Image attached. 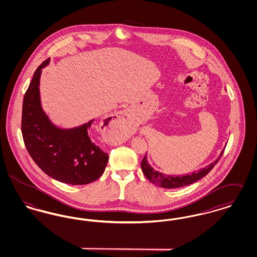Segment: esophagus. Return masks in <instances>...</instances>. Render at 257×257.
Returning a JSON list of instances; mask_svg holds the SVG:
<instances>
[{
    "label": "esophagus",
    "mask_w": 257,
    "mask_h": 257,
    "mask_svg": "<svg viewBox=\"0 0 257 257\" xmlns=\"http://www.w3.org/2000/svg\"><path fill=\"white\" fill-rule=\"evenodd\" d=\"M128 119H129V115L127 112L118 111L117 113H115L114 117H112V119L110 120V125L115 126V127H121L123 125L127 124Z\"/></svg>",
    "instance_id": "1"
}]
</instances>
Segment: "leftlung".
<instances>
[{"label": "left lung", "mask_w": 257, "mask_h": 257, "mask_svg": "<svg viewBox=\"0 0 257 257\" xmlns=\"http://www.w3.org/2000/svg\"><path fill=\"white\" fill-rule=\"evenodd\" d=\"M223 151H224V149L220 152V156L216 159V161L211 163L206 168L201 169V170H199L196 172H193L191 174H186V175H181V176L180 175H178V176L167 175V174H164V173L159 172V171H155L148 164L147 154H146V156L144 157V159L142 161V171L150 182H152L155 185H158L160 187L167 188V189L184 187V186H187V185H190V184L195 183L196 181H198L199 179H201L202 177H204L205 175H207L211 170L215 167V165L219 162V160L220 159V157L223 154Z\"/></svg>", "instance_id": "left-lung-1"}]
</instances>
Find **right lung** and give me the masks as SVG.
Wrapping results in <instances>:
<instances>
[{"instance_id": "right-lung-1", "label": "right lung", "mask_w": 257, "mask_h": 257, "mask_svg": "<svg viewBox=\"0 0 257 257\" xmlns=\"http://www.w3.org/2000/svg\"><path fill=\"white\" fill-rule=\"evenodd\" d=\"M49 62L47 59L37 67L25 93L21 121L25 146L35 163L50 177L71 185L90 183L103 174L109 154L89 138L94 119L73 129H61L42 110L39 80L42 68Z\"/></svg>"}]
</instances>
